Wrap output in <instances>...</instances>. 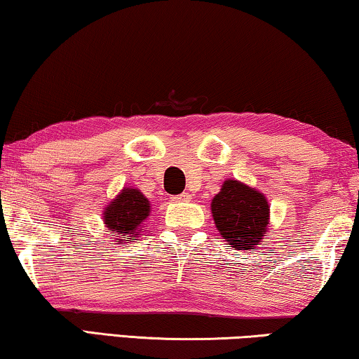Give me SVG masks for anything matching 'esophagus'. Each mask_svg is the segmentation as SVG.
I'll return each instance as SVG.
<instances>
[{
    "label": "esophagus",
    "instance_id": "esophagus-1",
    "mask_svg": "<svg viewBox=\"0 0 359 359\" xmlns=\"http://www.w3.org/2000/svg\"><path fill=\"white\" fill-rule=\"evenodd\" d=\"M189 199H191L189 192H183V194H178V196L171 197V201H175V202H188Z\"/></svg>",
    "mask_w": 359,
    "mask_h": 359
}]
</instances>
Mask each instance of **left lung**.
Here are the masks:
<instances>
[{"instance_id": "left-lung-1", "label": "left lung", "mask_w": 359, "mask_h": 359, "mask_svg": "<svg viewBox=\"0 0 359 359\" xmlns=\"http://www.w3.org/2000/svg\"><path fill=\"white\" fill-rule=\"evenodd\" d=\"M212 215L223 240L231 248L252 249L266 236L269 204L261 192L236 180L223 183L212 201Z\"/></svg>"}]
</instances>
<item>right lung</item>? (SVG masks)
Returning <instances> with one entry per match:
<instances>
[{
	"label": "right lung",
	"mask_w": 359,
	"mask_h": 359,
	"mask_svg": "<svg viewBox=\"0 0 359 359\" xmlns=\"http://www.w3.org/2000/svg\"><path fill=\"white\" fill-rule=\"evenodd\" d=\"M150 204L147 197L137 189L124 188L115 201L105 209L103 220L110 228L111 236H116L118 243L134 240L142 230V222L149 217Z\"/></svg>",
	"instance_id": "1"
}]
</instances>
